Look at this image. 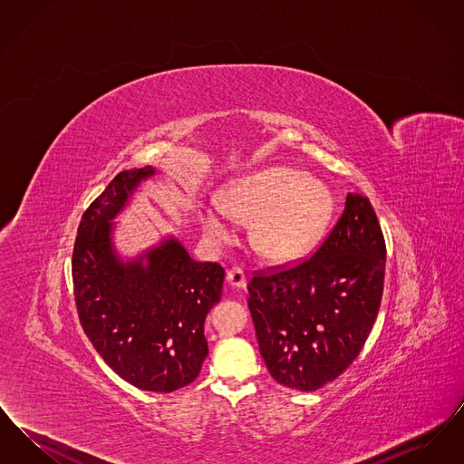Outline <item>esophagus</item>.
Wrapping results in <instances>:
<instances>
[{"label": "esophagus", "instance_id": "34e87169", "mask_svg": "<svg viewBox=\"0 0 464 464\" xmlns=\"http://www.w3.org/2000/svg\"><path fill=\"white\" fill-rule=\"evenodd\" d=\"M226 280L231 287L243 288L246 285V275L240 266H233L227 273H226Z\"/></svg>", "mask_w": 464, "mask_h": 464}]
</instances>
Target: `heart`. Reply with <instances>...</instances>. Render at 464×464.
Wrapping results in <instances>:
<instances>
[{"instance_id": "b5f03b06", "label": "heart", "mask_w": 464, "mask_h": 464, "mask_svg": "<svg viewBox=\"0 0 464 464\" xmlns=\"http://www.w3.org/2000/svg\"><path fill=\"white\" fill-rule=\"evenodd\" d=\"M231 219L254 224L252 245L271 263H287L306 256L318 242L331 216L327 189L290 169H267L235 184L224 197ZM207 235L227 242L233 227L219 212L203 218Z\"/></svg>"}]
</instances>
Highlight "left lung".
<instances>
[{
	"label": "left lung",
	"instance_id": "1",
	"mask_svg": "<svg viewBox=\"0 0 464 464\" xmlns=\"http://www.w3.org/2000/svg\"><path fill=\"white\" fill-rule=\"evenodd\" d=\"M384 266L386 243L374 208L350 193L313 256L254 271L248 308L276 382L314 392L353 363L381 306Z\"/></svg>",
	"mask_w": 464,
	"mask_h": 464
}]
</instances>
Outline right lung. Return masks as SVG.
Masks as SVG:
<instances>
[{
	"instance_id": "obj_1",
	"label": "right lung",
	"mask_w": 464,
	"mask_h": 464,
	"mask_svg": "<svg viewBox=\"0 0 464 464\" xmlns=\"http://www.w3.org/2000/svg\"><path fill=\"white\" fill-rule=\"evenodd\" d=\"M151 167L123 170L85 210L72 248L80 324L111 369L139 390L172 393L199 374L208 354L203 324L221 299L224 269L198 263L169 240L121 265L111 250L110 221Z\"/></svg>"
}]
</instances>
